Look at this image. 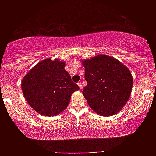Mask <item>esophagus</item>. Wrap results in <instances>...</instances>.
<instances>
[{
    "mask_svg": "<svg viewBox=\"0 0 156 156\" xmlns=\"http://www.w3.org/2000/svg\"><path fill=\"white\" fill-rule=\"evenodd\" d=\"M77 84L79 85V87H80V89H82V82H78Z\"/></svg>",
    "mask_w": 156,
    "mask_h": 156,
    "instance_id": "1",
    "label": "esophagus"
}]
</instances>
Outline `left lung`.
<instances>
[{"mask_svg": "<svg viewBox=\"0 0 156 156\" xmlns=\"http://www.w3.org/2000/svg\"><path fill=\"white\" fill-rule=\"evenodd\" d=\"M82 62L87 82L82 93L89 106L102 116L117 114L131 96L133 77L130 70L118 59L106 55Z\"/></svg>", "mask_w": 156, "mask_h": 156, "instance_id": "8db88e82", "label": "left lung"}]
</instances>
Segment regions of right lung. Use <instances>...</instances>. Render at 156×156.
I'll return each instance as SVG.
<instances>
[{
    "instance_id": "obj_1",
    "label": "right lung",
    "mask_w": 156,
    "mask_h": 156,
    "mask_svg": "<svg viewBox=\"0 0 156 156\" xmlns=\"http://www.w3.org/2000/svg\"><path fill=\"white\" fill-rule=\"evenodd\" d=\"M65 62L47 58L33 67L23 77L21 88L29 105L40 114H60L69 103L72 93L80 87L65 69Z\"/></svg>"
}]
</instances>
